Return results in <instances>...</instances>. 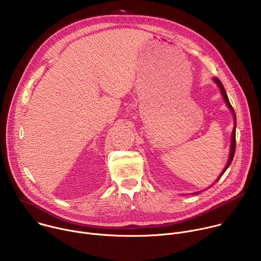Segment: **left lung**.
<instances>
[{
	"instance_id": "1",
	"label": "left lung",
	"mask_w": 261,
	"mask_h": 261,
	"mask_svg": "<svg viewBox=\"0 0 261 261\" xmlns=\"http://www.w3.org/2000/svg\"><path fill=\"white\" fill-rule=\"evenodd\" d=\"M215 83H216V85L218 86V88H219V90H220V93H221V95H222V97H223V99H224V102H225V104L227 105V107L230 109V111H231V114H232V116H233V124H234V126H233V130H232V133H231V139H230V150H229V157H228V160H227V163H226V165H225V167H224V169L222 170V172L220 173V175L218 176V178L216 179V181L215 182H217L219 179H220V177L224 174V172L226 171V169L229 167V165L231 164V162H232V159H233V157H234V152H236V128H237V116H236V113H234V110H233V108H232V106H231V104H230V102H229V99H228V97H227V94H226V92H225V90H224V87H223V85L221 84V82L218 80V79H214L213 80ZM214 182V184H215ZM213 184V185H214ZM212 185V186H213ZM212 186H210L208 188H211ZM208 188H206V189H208ZM201 191H199V192H194V193H191V195H196V194H199ZM185 195V194H184Z\"/></svg>"
}]
</instances>
